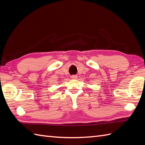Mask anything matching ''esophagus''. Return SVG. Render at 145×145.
Returning <instances> with one entry per match:
<instances>
[{
    "label": "esophagus",
    "instance_id": "34e87169",
    "mask_svg": "<svg viewBox=\"0 0 145 145\" xmlns=\"http://www.w3.org/2000/svg\"><path fill=\"white\" fill-rule=\"evenodd\" d=\"M71 78L72 79H73V80H76V79H77V76H76V75H72Z\"/></svg>",
    "mask_w": 145,
    "mask_h": 145
}]
</instances>
